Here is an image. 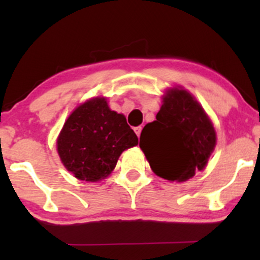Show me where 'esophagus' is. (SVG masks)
Masks as SVG:
<instances>
[{
	"mask_svg": "<svg viewBox=\"0 0 260 260\" xmlns=\"http://www.w3.org/2000/svg\"><path fill=\"white\" fill-rule=\"evenodd\" d=\"M142 129H143L142 126H138V127L134 128V132H136L137 136H138V138L140 137V133H142Z\"/></svg>",
	"mask_w": 260,
	"mask_h": 260,
	"instance_id": "obj_1",
	"label": "esophagus"
}]
</instances>
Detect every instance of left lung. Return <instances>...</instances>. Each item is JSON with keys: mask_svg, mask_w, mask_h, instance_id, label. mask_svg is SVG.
Wrapping results in <instances>:
<instances>
[{"mask_svg": "<svg viewBox=\"0 0 260 260\" xmlns=\"http://www.w3.org/2000/svg\"><path fill=\"white\" fill-rule=\"evenodd\" d=\"M216 133L201 104L187 90L169 89L156 121L145 124L139 147L160 177L183 182L207 166Z\"/></svg>", "mask_w": 260, "mask_h": 260, "instance_id": "1", "label": "left lung"}]
</instances>
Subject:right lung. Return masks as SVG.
I'll return each mask as SVG.
<instances>
[{
	"instance_id": "right-lung-1",
	"label": "right lung",
	"mask_w": 260,
	"mask_h": 260,
	"mask_svg": "<svg viewBox=\"0 0 260 260\" xmlns=\"http://www.w3.org/2000/svg\"><path fill=\"white\" fill-rule=\"evenodd\" d=\"M138 144V137L122 113L110 110L105 98H92L77 107L57 138L64 168L78 180L98 182L115 169L118 157Z\"/></svg>"
}]
</instances>
